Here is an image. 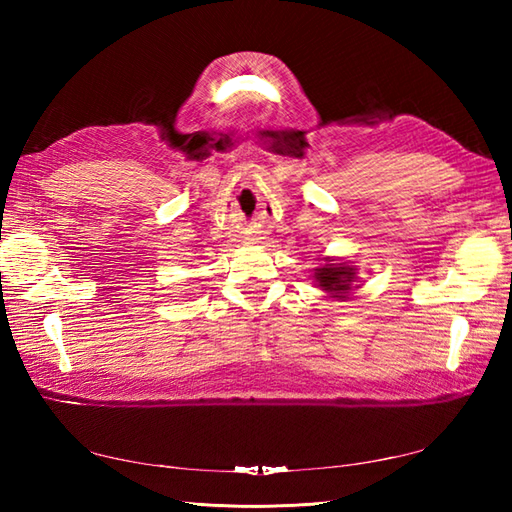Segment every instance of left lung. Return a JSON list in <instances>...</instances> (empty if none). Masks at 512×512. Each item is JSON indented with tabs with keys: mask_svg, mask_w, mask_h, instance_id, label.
Listing matches in <instances>:
<instances>
[{
	"mask_svg": "<svg viewBox=\"0 0 512 512\" xmlns=\"http://www.w3.org/2000/svg\"><path fill=\"white\" fill-rule=\"evenodd\" d=\"M354 268L343 266V264H325L317 268V281L319 286L330 292L334 297H345V292L352 290V281H354Z\"/></svg>",
	"mask_w": 512,
	"mask_h": 512,
	"instance_id": "obj_1",
	"label": "left lung"
}]
</instances>
